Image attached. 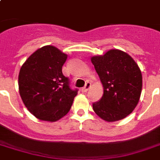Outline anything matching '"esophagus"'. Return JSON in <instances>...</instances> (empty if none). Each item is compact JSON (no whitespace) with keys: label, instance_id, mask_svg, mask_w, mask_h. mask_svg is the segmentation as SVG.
Instances as JSON below:
<instances>
[{"label":"esophagus","instance_id":"1","mask_svg":"<svg viewBox=\"0 0 160 160\" xmlns=\"http://www.w3.org/2000/svg\"><path fill=\"white\" fill-rule=\"evenodd\" d=\"M90 86H91V84H90V82H87L85 84V86L81 89V90H82L83 92H86V91H88V90H90Z\"/></svg>","mask_w":160,"mask_h":160}]
</instances>
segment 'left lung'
Wrapping results in <instances>:
<instances>
[{"label":"left lung","instance_id":"1","mask_svg":"<svg viewBox=\"0 0 160 160\" xmlns=\"http://www.w3.org/2000/svg\"><path fill=\"white\" fill-rule=\"evenodd\" d=\"M90 60L104 88L102 98L93 104L94 111L107 122L124 119L135 109L141 95L139 65L129 54L117 49Z\"/></svg>","mask_w":160,"mask_h":160}]
</instances>
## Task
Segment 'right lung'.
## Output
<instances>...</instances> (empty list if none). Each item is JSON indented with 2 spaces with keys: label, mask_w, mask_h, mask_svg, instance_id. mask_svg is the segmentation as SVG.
<instances>
[{
  "label": "right lung",
  "mask_w": 160,
  "mask_h": 160,
  "mask_svg": "<svg viewBox=\"0 0 160 160\" xmlns=\"http://www.w3.org/2000/svg\"><path fill=\"white\" fill-rule=\"evenodd\" d=\"M68 55L54 46H45L28 57L18 76L25 106L40 120L55 122L70 111L77 90H71L62 74Z\"/></svg>",
  "instance_id": "right-lung-1"
}]
</instances>
